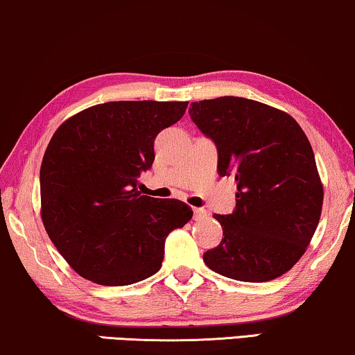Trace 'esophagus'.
Returning a JSON list of instances; mask_svg holds the SVG:
<instances>
[{
  "label": "esophagus",
  "mask_w": 355,
  "mask_h": 355,
  "mask_svg": "<svg viewBox=\"0 0 355 355\" xmlns=\"http://www.w3.org/2000/svg\"><path fill=\"white\" fill-rule=\"evenodd\" d=\"M194 217H196V220H201V218L207 217V211L206 209H194Z\"/></svg>",
  "instance_id": "esophagus-1"
}]
</instances>
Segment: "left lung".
<instances>
[{
  "label": "left lung",
  "mask_w": 355,
  "mask_h": 355,
  "mask_svg": "<svg viewBox=\"0 0 355 355\" xmlns=\"http://www.w3.org/2000/svg\"><path fill=\"white\" fill-rule=\"evenodd\" d=\"M191 121L217 146L220 177H234L236 209L204 252L211 270L262 283L293 268L320 220L323 184L306 133L289 114L238 96L191 103Z\"/></svg>",
  "instance_id": "8db88e82"
}]
</instances>
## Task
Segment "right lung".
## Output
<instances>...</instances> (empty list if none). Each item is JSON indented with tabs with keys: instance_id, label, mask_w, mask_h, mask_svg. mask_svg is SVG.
Listing matches in <instances>:
<instances>
[{
	"instance_id": "obj_1",
	"label": "right lung",
	"mask_w": 355,
	"mask_h": 355,
	"mask_svg": "<svg viewBox=\"0 0 355 355\" xmlns=\"http://www.w3.org/2000/svg\"><path fill=\"white\" fill-rule=\"evenodd\" d=\"M187 101H111L76 114L54 132L40 168L42 220L80 277L125 286L162 266L167 234L191 220L178 199L144 196L154 139L187 111Z\"/></svg>"
}]
</instances>
